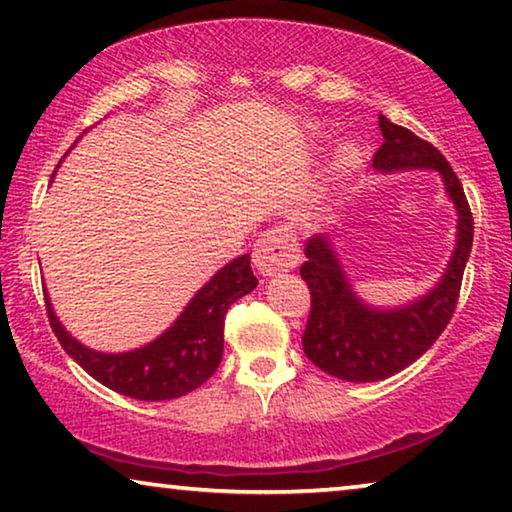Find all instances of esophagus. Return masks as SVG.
<instances>
[{
  "label": "esophagus",
  "mask_w": 512,
  "mask_h": 512,
  "mask_svg": "<svg viewBox=\"0 0 512 512\" xmlns=\"http://www.w3.org/2000/svg\"><path fill=\"white\" fill-rule=\"evenodd\" d=\"M253 262L262 275H278L296 269L300 262V243L287 225H275L266 230L255 243Z\"/></svg>",
  "instance_id": "34e87169"
}]
</instances>
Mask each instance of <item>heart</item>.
<instances>
[{
	"instance_id": "1",
	"label": "heart",
	"mask_w": 512,
	"mask_h": 512,
	"mask_svg": "<svg viewBox=\"0 0 512 512\" xmlns=\"http://www.w3.org/2000/svg\"><path fill=\"white\" fill-rule=\"evenodd\" d=\"M360 159H362V152H360L358 145H355V143L339 145L335 157H332L330 173L335 177H342L346 173H351V170L360 164Z\"/></svg>"
}]
</instances>
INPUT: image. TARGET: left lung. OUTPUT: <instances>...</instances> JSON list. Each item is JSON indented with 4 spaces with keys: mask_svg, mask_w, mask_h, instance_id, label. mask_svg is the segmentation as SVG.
Returning a JSON list of instances; mask_svg holds the SVG:
<instances>
[{
    "mask_svg": "<svg viewBox=\"0 0 512 512\" xmlns=\"http://www.w3.org/2000/svg\"><path fill=\"white\" fill-rule=\"evenodd\" d=\"M383 145L373 168L380 173L399 170H435L458 214L456 248L435 287L399 307L364 303L353 289L330 237L314 234L305 246L307 262L300 275L312 294L310 319L303 332V351L321 371L348 383H373L410 367L419 360L456 310L462 273L474 241V218L458 175L431 143L410 129L378 118Z\"/></svg>",
    "mask_w": 512,
    "mask_h": 512,
    "instance_id": "1",
    "label": "left lung"
}]
</instances>
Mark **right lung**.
<instances>
[{"label":"right lung","instance_id":"add662e5","mask_svg":"<svg viewBox=\"0 0 512 512\" xmlns=\"http://www.w3.org/2000/svg\"><path fill=\"white\" fill-rule=\"evenodd\" d=\"M255 287L257 278L250 269V255L232 259L196 291L173 326L150 344L127 353H102L77 342L63 328L47 291L45 303L50 326L63 351L97 383L139 401H170L193 392L214 376L223 358L225 314L234 300L250 294Z\"/></svg>","mask_w":512,"mask_h":512}]
</instances>
